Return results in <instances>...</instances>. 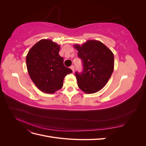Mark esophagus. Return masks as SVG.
<instances>
[{
  "label": "esophagus",
  "instance_id": "esophagus-1",
  "mask_svg": "<svg viewBox=\"0 0 146 146\" xmlns=\"http://www.w3.org/2000/svg\"><path fill=\"white\" fill-rule=\"evenodd\" d=\"M70 69H72V70L73 72H74V70H75V68H74V65H72L71 66H70Z\"/></svg>",
  "mask_w": 146,
  "mask_h": 146
}]
</instances>
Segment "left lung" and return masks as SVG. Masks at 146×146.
Here are the masks:
<instances>
[{"label": "left lung", "mask_w": 146, "mask_h": 146, "mask_svg": "<svg viewBox=\"0 0 146 146\" xmlns=\"http://www.w3.org/2000/svg\"><path fill=\"white\" fill-rule=\"evenodd\" d=\"M82 61L83 70L76 71L78 86L86 93L100 91L107 84L114 69V55L102 42L90 40L80 46H74Z\"/></svg>", "instance_id": "left-lung-1"}]
</instances>
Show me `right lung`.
Segmentation results:
<instances>
[{
  "label": "right lung",
  "instance_id": "add662e5",
  "mask_svg": "<svg viewBox=\"0 0 146 146\" xmlns=\"http://www.w3.org/2000/svg\"><path fill=\"white\" fill-rule=\"evenodd\" d=\"M60 47L49 39H42L35 44L26 56L29 76L38 89L54 93L63 85L66 76L72 70L64 66L60 56Z\"/></svg>",
  "mask_w": 146,
  "mask_h": 146
}]
</instances>
